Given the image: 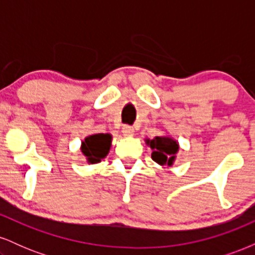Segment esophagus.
Listing matches in <instances>:
<instances>
[{
	"mask_svg": "<svg viewBox=\"0 0 255 255\" xmlns=\"http://www.w3.org/2000/svg\"><path fill=\"white\" fill-rule=\"evenodd\" d=\"M122 133H124V135L127 137L133 136L134 135V128L130 127V126H125V127L122 128Z\"/></svg>",
	"mask_w": 255,
	"mask_h": 255,
	"instance_id": "1",
	"label": "esophagus"
}]
</instances>
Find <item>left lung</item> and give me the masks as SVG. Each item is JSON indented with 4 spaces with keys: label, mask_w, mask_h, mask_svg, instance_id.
<instances>
[{
    "label": "left lung",
    "mask_w": 255,
    "mask_h": 255,
    "mask_svg": "<svg viewBox=\"0 0 255 255\" xmlns=\"http://www.w3.org/2000/svg\"><path fill=\"white\" fill-rule=\"evenodd\" d=\"M145 142L148 147H151V158L157 164L160 166H172L176 159L177 152L180 150V144L176 139L165 134V135L156 136L153 139L146 137Z\"/></svg>",
    "instance_id": "1"
}]
</instances>
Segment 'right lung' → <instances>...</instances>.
Segmentation results:
<instances>
[{"label":"right lung","mask_w":255,"mask_h":255,"mask_svg":"<svg viewBox=\"0 0 255 255\" xmlns=\"http://www.w3.org/2000/svg\"><path fill=\"white\" fill-rule=\"evenodd\" d=\"M113 135L109 133L92 134L81 141L80 150L86 158L87 164H97L109 153Z\"/></svg>","instance_id":"obj_1"}]
</instances>
